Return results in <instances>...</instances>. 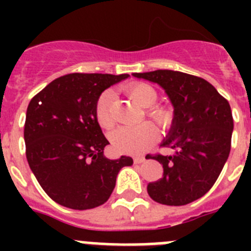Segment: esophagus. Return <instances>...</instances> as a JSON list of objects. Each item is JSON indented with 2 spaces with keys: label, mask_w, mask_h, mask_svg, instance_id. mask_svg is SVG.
I'll return each mask as SVG.
<instances>
[{
  "label": "esophagus",
  "mask_w": 251,
  "mask_h": 251,
  "mask_svg": "<svg viewBox=\"0 0 251 251\" xmlns=\"http://www.w3.org/2000/svg\"><path fill=\"white\" fill-rule=\"evenodd\" d=\"M133 161H134V163H143V162L146 161V158L145 157H134V158H133Z\"/></svg>",
  "instance_id": "obj_1"
}]
</instances>
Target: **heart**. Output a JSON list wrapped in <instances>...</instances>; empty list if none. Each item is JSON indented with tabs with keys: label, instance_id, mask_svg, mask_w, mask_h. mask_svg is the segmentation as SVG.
Returning <instances> with one entry per match:
<instances>
[{
	"label": "heart",
	"instance_id": "heart-1",
	"mask_svg": "<svg viewBox=\"0 0 251 251\" xmlns=\"http://www.w3.org/2000/svg\"><path fill=\"white\" fill-rule=\"evenodd\" d=\"M126 93L132 100L142 108H146V115L162 129H167L174 122V112L165 105H156L158 94L152 85L146 83H134L126 88ZM113 94L105 90L99 95L95 104V117L99 126L104 129H109L114 126V115L112 112ZM158 130L150 122L134 126L122 127L115 130L112 136L113 146L122 153L141 154L146 152L156 142Z\"/></svg>",
	"mask_w": 251,
	"mask_h": 251
}]
</instances>
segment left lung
Listing matches in <instances>:
<instances>
[{"label": "left lung", "mask_w": 251, "mask_h": 251, "mask_svg": "<svg viewBox=\"0 0 251 251\" xmlns=\"http://www.w3.org/2000/svg\"><path fill=\"white\" fill-rule=\"evenodd\" d=\"M133 75L159 84L175 108L172 127L161 145L175 153L148 154L163 167L161 178L148 183V195L162 205H187L214 186L229 157L234 129L229 101L205 79L186 73Z\"/></svg>", "instance_id": "8db88e82"}]
</instances>
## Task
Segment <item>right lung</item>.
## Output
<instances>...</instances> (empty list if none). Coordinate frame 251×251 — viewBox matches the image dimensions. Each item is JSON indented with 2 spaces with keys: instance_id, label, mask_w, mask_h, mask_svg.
Masks as SVG:
<instances>
[{
  "instance_id": "add662e5",
  "label": "right lung",
  "mask_w": 251,
  "mask_h": 251,
  "mask_svg": "<svg viewBox=\"0 0 251 251\" xmlns=\"http://www.w3.org/2000/svg\"><path fill=\"white\" fill-rule=\"evenodd\" d=\"M128 74L73 73L60 76L28 103L24 138L26 158L51 200L73 210L108 201L117 175L130 157H104L109 145L95 117L99 95Z\"/></svg>"
}]
</instances>
